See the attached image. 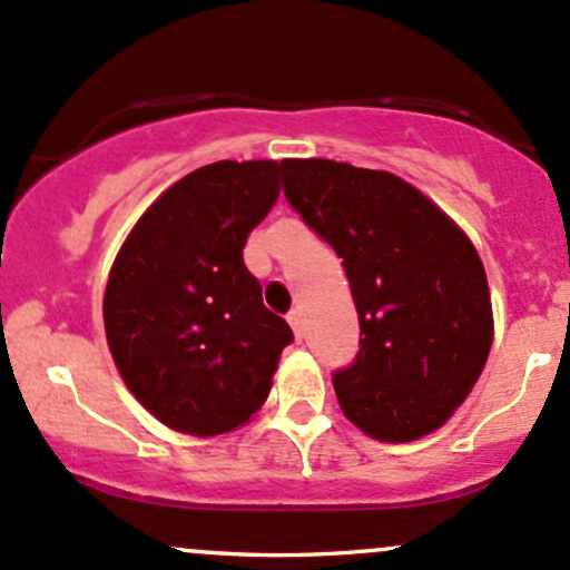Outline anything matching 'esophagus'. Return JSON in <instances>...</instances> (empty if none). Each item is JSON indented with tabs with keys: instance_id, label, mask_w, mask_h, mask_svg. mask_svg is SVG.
I'll return each instance as SVG.
<instances>
[{
	"instance_id": "esophagus-1",
	"label": "esophagus",
	"mask_w": 570,
	"mask_h": 570,
	"mask_svg": "<svg viewBox=\"0 0 570 570\" xmlns=\"http://www.w3.org/2000/svg\"><path fill=\"white\" fill-rule=\"evenodd\" d=\"M287 324H291L293 334H296V337H302V324H304V318H302V309H293V313L287 315Z\"/></svg>"
}]
</instances>
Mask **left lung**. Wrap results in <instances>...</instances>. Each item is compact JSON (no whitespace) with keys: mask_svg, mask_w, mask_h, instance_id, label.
<instances>
[{"mask_svg":"<svg viewBox=\"0 0 570 570\" xmlns=\"http://www.w3.org/2000/svg\"><path fill=\"white\" fill-rule=\"evenodd\" d=\"M285 197L343 257L360 356L334 373L343 414L371 439L439 431L494 343L489 279L466 233L412 184L332 158H285Z\"/></svg>","mask_w":570,"mask_h":570,"instance_id":"1","label":"left lung"}]
</instances>
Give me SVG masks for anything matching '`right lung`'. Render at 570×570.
Segmentation results:
<instances>
[{
    "instance_id": "right-lung-1",
    "label": "right lung",
    "mask_w": 570,
    "mask_h": 570,
    "mask_svg": "<svg viewBox=\"0 0 570 570\" xmlns=\"http://www.w3.org/2000/svg\"><path fill=\"white\" fill-rule=\"evenodd\" d=\"M279 169L272 158L195 169L150 203L111 263V360L128 392L178 433L246 425L293 340L244 266L246 238L279 197Z\"/></svg>"
}]
</instances>
